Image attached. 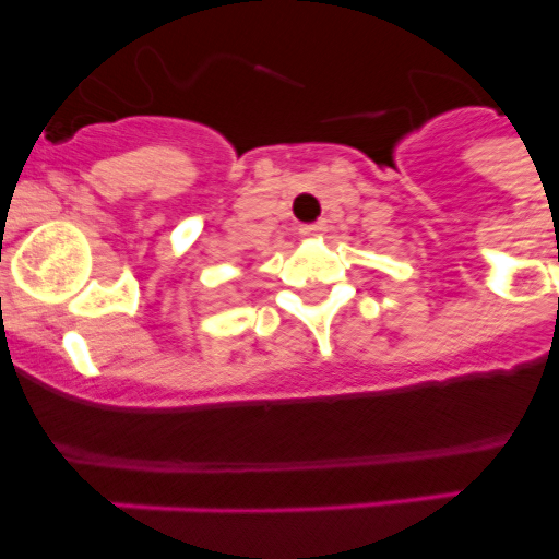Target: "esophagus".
Masks as SVG:
<instances>
[{"mask_svg":"<svg viewBox=\"0 0 559 559\" xmlns=\"http://www.w3.org/2000/svg\"><path fill=\"white\" fill-rule=\"evenodd\" d=\"M299 231H302V237H322L324 231H328V221H316V224H305Z\"/></svg>","mask_w":559,"mask_h":559,"instance_id":"esophagus-1","label":"esophagus"}]
</instances>
